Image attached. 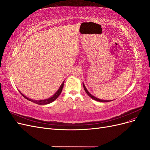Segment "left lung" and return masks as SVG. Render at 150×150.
I'll return each instance as SVG.
<instances>
[{"instance_id": "obj_1", "label": "left lung", "mask_w": 150, "mask_h": 150, "mask_svg": "<svg viewBox=\"0 0 150 150\" xmlns=\"http://www.w3.org/2000/svg\"><path fill=\"white\" fill-rule=\"evenodd\" d=\"M83 88H84V90H85L86 93H87V94L88 95V96H89L90 98H91L93 99H94V100H96V101H99V102H103H103H109V101H111V100H103V99H99V98H97L96 97H95V96H93V95L88 91V89H86V86H85V85H84V83H83Z\"/></svg>"}]
</instances>
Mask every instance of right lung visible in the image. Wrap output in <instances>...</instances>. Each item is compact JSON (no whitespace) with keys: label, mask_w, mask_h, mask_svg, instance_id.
I'll return each instance as SVG.
<instances>
[{"label":"right lung","mask_w":150,"mask_h":150,"mask_svg":"<svg viewBox=\"0 0 150 150\" xmlns=\"http://www.w3.org/2000/svg\"><path fill=\"white\" fill-rule=\"evenodd\" d=\"M64 81H63V83L61 84V85L60 86V87L59 88L58 90L55 93V94L53 95V96L49 98L48 99H42V100H34V99H32L30 98H29L28 97L25 96V95H24L23 94H22L19 90V91L22 95V96H24L25 99H28V100H29L30 101H32V102H33V103H34L35 104H39V105H44V104H49V103L53 102L54 101H55L56 99L59 97V95L61 93V92H62V90L63 87H64Z\"/></svg>","instance_id":"obj_1"}]
</instances>
